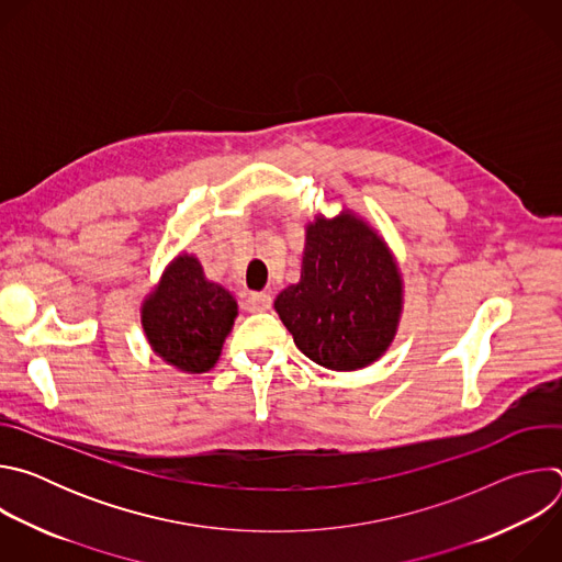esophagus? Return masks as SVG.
<instances>
[{"label": "esophagus", "instance_id": "1", "mask_svg": "<svg viewBox=\"0 0 562 562\" xmlns=\"http://www.w3.org/2000/svg\"><path fill=\"white\" fill-rule=\"evenodd\" d=\"M247 308H249L251 313L271 308V295H269V293H251V295L247 297Z\"/></svg>", "mask_w": 562, "mask_h": 562}]
</instances>
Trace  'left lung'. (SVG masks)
Returning a JSON list of instances; mask_svg holds the SVG:
<instances>
[{"mask_svg":"<svg viewBox=\"0 0 562 562\" xmlns=\"http://www.w3.org/2000/svg\"><path fill=\"white\" fill-rule=\"evenodd\" d=\"M403 273L373 226L345 209L306 224L300 282L273 306L295 347L331 371H358L391 347L403 313Z\"/></svg>","mask_w":562,"mask_h":562,"instance_id":"left-lung-1","label":"left lung"}]
</instances>
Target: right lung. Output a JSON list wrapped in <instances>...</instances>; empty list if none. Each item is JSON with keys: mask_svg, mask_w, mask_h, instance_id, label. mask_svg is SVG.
Wrapping results in <instances>:
<instances>
[{"mask_svg": "<svg viewBox=\"0 0 562 562\" xmlns=\"http://www.w3.org/2000/svg\"><path fill=\"white\" fill-rule=\"evenodd\" d=\"M237 317V302L206 280L200 260L180 254L142 302V329L155 356L184 373L215 367Z\"/></svg>", "mask_w": 562, "mask_h": 562, "instance_id": "obj_1", "label": "right lung"}]
</instances>
